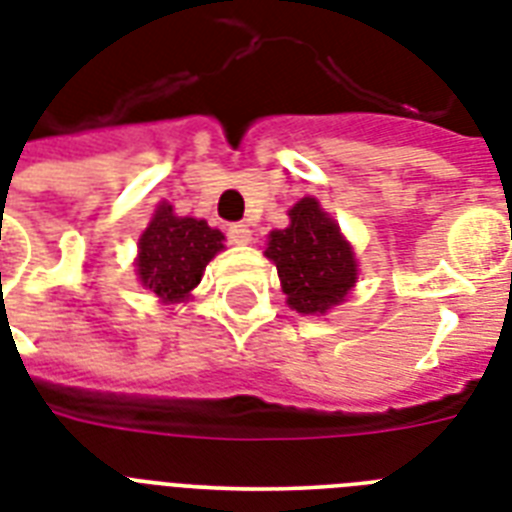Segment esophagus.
<instances>
[{"label": "esophagus", "instance_id": "1", "mask_svg": "<svg viewBox=\"0 0 512 512\" xmlns=\"http://www.w3.org/2000/svg\"><path fill=\"white\" fill-rule=\"evenodd\" d=\"M228 239L233 244H249L252 241V231H249V225L244 223H231L228 225Z\"/></svg>", "mask_w": 512, "mask_h": 512}]
</instances>
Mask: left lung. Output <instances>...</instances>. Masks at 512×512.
<instances>
[{
  "mask_svg": "<svg viewBox=\"0 0 512 512\" xmlns=\"http://www.w3.org/2000/svg\"><path fill=\"white\" fill-rule=\"evenodd\" d=\"M289 228L271 231L265 257L276 263L281 289L297 313H327L356 284V257L340 228L305 196L289 209Z\"/></svg>",
  "mask_w": 512,
  "mask_h": 512,
  "instance_id": "8db88e82",
  "label": "left lung"
}]
</instances>
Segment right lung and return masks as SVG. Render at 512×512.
I'll use <instances>...</instances> for the list:
<instances>
[{"label": "right lung", "mask_w": 512, "mask_h": 512, "mask_svg": "<svg viewBox=\"0 0 512 512\" xmlns=\"http://www.w3.org/2000/svg\"><path fill=\"white\" fill-rule=\"evenodd\" d=\"M138 276L164 303L188 297L212 257L223 249V233L196 217H177L164 201L140 236Z\"/></svg>", "instance_id": "obj_1"}]
</instances>
